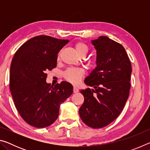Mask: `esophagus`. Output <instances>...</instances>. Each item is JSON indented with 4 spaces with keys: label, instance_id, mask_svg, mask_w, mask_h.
<instances>
[{
    "label": "esophagus",
    "instance_id": "34e87169",
    "mask_svg": "<svg viewBox=\"0 0 150 150\" xmlns=\"http://www.w3.org/2000/svg\"><path fill=\"white\" fill-rule=\"evenodd\" d=\"M78 92H79L78 88H77V87H75V86H74V87H73V93H78Z\"/></svg>",
    "mask_w": 150,
    "mask_h": 150
}]
</instances>
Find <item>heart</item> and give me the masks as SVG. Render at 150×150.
<instances>
[{"instance_id":"b5f03b06","label":"heart","mask_w":150,"mask_h":150,"mask_svg":"<svg viewBox=\"0 0 150 150\" xmlns=\"http://www.w3.org/2000/svg\"><path fill=\"white\" fill-rule=\"evenodd\" d=\"M75 48L77 54L81 56L87 54L88 47L85 43L77 42L75 45ZM85 75V71L83 69H69L64 73V77L66 80L73 84H78L81 79Z\"/></svg>"}]
</instances>
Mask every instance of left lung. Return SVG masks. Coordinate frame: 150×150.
<instances>
[{"instance_id": "1", "label": "left lung", "mask_w": 150, "mask_h": 150, "mask_svg": "<svg viewBox=\"0 0 150 150\" xmlns=\"http://www.w3.org/2000/svg\"><path fill=\"white\" fill-rule=\"evenodd\" d=\"M96 50V67L85 78L88 88L81 90L84 103L79 110L81 120L93 128L108 125L120 115L130 89L132 65L120 44L106 36L92 40Z\"/></svg>"}]
</instances>
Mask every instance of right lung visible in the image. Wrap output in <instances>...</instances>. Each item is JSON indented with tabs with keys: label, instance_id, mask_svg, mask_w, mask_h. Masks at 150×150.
<instances>
[{
	"label": "right lung",
	"instance_id": "1",
	"mask_svg": "<svg viewBox=\"0 0 150 150\" xmlns=\"http://www.w3.org/2000/svg\"><path fill=\"white\" fill-rule=\"evenodd\" d=\"M68 42L38 35L22 44L12 60L10 90L15 106L24 121L35 128L54 123L60 105L73 93V86L66 81L54 87L46 83V71L56 67L58 53Z\"/></svg>",
	"mask_w": 150,
	"mask_h": 150
}]
</instances>
